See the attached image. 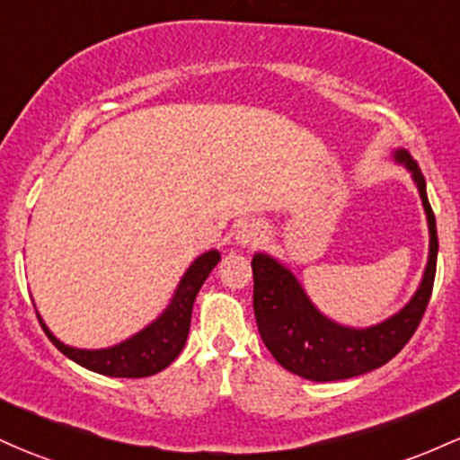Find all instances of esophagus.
Segmentation results:
<instances>
[{
	"label": "esophagus",
	"mask_w": 460,
	"mask_h": 460,
	"mask_svg": "<svg viewBox=\"0 0 460 460\" xmlns=\"http://www.w3.org/2000/svg\"><path fill=\"white\" fill-rule=\"evenodd\" d=\"M264 226H260L257 222H246V225L240 226L238 234H235V242H238L242 249H249V246L260 244L264 240Z\"/></svg>",
	"instance_id": "esophagus-1"
}]
</instances>
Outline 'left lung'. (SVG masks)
I'll return each mask as SVG.
<instances>
[{
    "mask_svg": "<svg viewBox=\"0 0 460 460\" xmlns=\"http://www.w3.org/2000/svg\"><path fill=\"white\" fill-rule=\"evenodd\" d=\"M411 172L428 220V261L415 295L395 314L369 327L342 325L316 307L299 277L264 251L253 255V307L257 330L284 369L312 382H336L386 365L415 334L432 295L437 270V220L426 194V179L408 150L391 153Z\"/></svg>",
    "mask_w": 460,
    "mask_h": 460,
    "instance_id": "left-lung-1",
    "label": "left lung"
}]
</instances>
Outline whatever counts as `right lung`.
<instances>
[{
    "instance_id": "add662e5",
    "label": "right lung",
    "mask_w": 460,
    "mask_h": 460,
    "mask_svg": "<svg viewBox=\"0 0 460 460\" xmlns=\"http://www.w3.org/2000/svg\"><path fill=\"white\" fill-rule=\"evenodd\" d=\"M220 253L216 249L200 253L183 272V277L174 288L172 299L168 301V305L161 310L156 319L141 327L139 332H135L133 336L124 338V341L115 342L111 347H102V349H80V347L65 345L45 325L43 316L39 312L37 316L41 321L43 332L54 342V347L63 356H67L69 360H74L75 365L109 377L155 376V373L172 365L176 356L183 351L190 334L196 295H199L200 286L205 284V279L216 269Z\"/></svg>"
}]
</instances>
